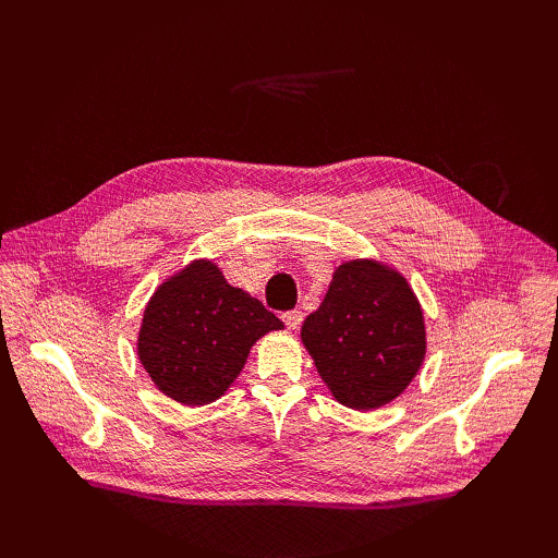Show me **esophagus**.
<instances>
[{"instance_id": "1", "label": "esophagus", "mask_w": 558, "mask_h": 558, "mask_svg": "<svg viewBox=\"0 0 558 558\" xmlns=\"http://www.w3.org/2000/svg\"><path fill=\"white\" fill-rule=\"evenodd\" d=\"M283 324H286V328L289 330H298L300 328V324H302V312L300 310H293V312H286L283 316Z\"/></svg>"}]
</instances>
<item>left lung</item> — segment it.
<instances>
[{
  "label": "left lung",
  "instance_id": "8db88e82",
  "mask_svg": "<svg viewBox=\"0 0 558 558\" xmlns=\"http://www.w3.org/2000/svg\"><path fill=\"white\" fill-rule=\"evenodd\" d=\"M300 337L332 398L359 412L398 398L426 356L424 312L412 286L377 260L337 267Z\"/></svg>",
  "mask_w": 558,
  "mask_h": 558
}]
</instances>
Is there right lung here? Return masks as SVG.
Wrapping results in <instances>:
<instances>
[{"instance_id":"1","label":"right lung","mask_w":558,"mask_h":558,"mask_svg":"<svg viewBox=\"0 0 558 558\" xmlns=\"http://www.w3.org/2000/svg\"><path fill=\"white\" fill-rule=\"evenodd\" d=\"M281 328L260 300L230 286L218 265L193 260L148 300L137 353L158 391L197 408L221 398L251 347Z\"/></svg>"}]
</instances>
